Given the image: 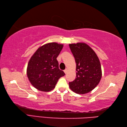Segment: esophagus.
Instances as JSON below:
<instances>
[{
  "mask_svg": "<svg viewBox=\"0 0 127 127\" xmlns=\"http://www.w3.org/2000/svg\"><path fill=\"white\" fill-rule=\"evenodd\" d=\"M68 69H66L64 70V72H65V74H66L67 72H68Z\"/></svg>",
  "mask_w": 127,
  "mask_h": 127,
  "instance_id": "34e87169",
  "label": "esophagus"
}]
</instances>
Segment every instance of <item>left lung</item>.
Segmentation results:
<instances>
[{"instance_id":"obj_1","label":"left lung","mask_w":127,"mask_h":127,"mask_svg":"<svg viewBox=\"0 0 127 127\" xmlns=\"http://www.w3.org/2000/svg\"><path fill=\"white\" fill-rule=\"evenodd\" d=\"M76 64V76L69 83L71 90L77 94H86L99 84L102 76L100 61L90 46L84 42L69 44Z\"/></svg>"}]
</instances>
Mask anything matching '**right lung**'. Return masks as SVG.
<instances>
[{"mask_svg": "<svg viewBox=\"0 0 127 127\" xmlns=\"http://www.w3.org/2000/svg\"><path fill=\"white\" fill-rule=\"evenodd\" d=\"M63 44L50 42L38 48L29 61L27 74L31 84L42 92H50L60 77L65 75L59 69L57 60Z\"/></svg>", "mask_w": 127, "mask_h": 127, "instance_id": "1", "label": "right lung"}]
</instances>
